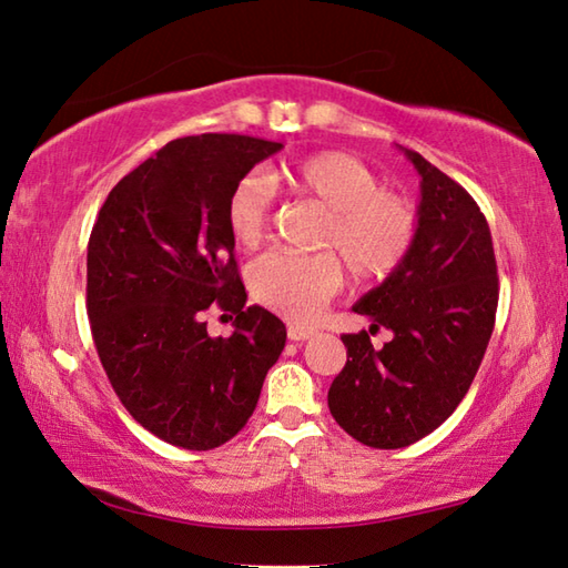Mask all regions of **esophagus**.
<instances>
[{"label":"esophagus","mask_w":568,"mask_h":568,"mask_svg":"<svg viewBox=\"0 0 568 568\" xmlns=\"http://www.w3.org/2000/svg\"><path fill=\"white\" fill-rule=\"evenodd\" d=\"M287 337L295 339V343H301V339L313 337V329L303 325H287Z\"/></svg>","instance_id":"1"}]
</instances>
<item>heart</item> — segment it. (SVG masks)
<instances>
[{"mask_svg": "<svg viewBox=\"0 0 568 568\" xmlns=\"http://www.w3.org/2000/svg\"><path fill=\"white\" fill-rule=\"evenodd\" d=\"M267 179L325 205L320 243L333 248L311 255L267 253L253 263L251 293L277 315L307 323L343 287L344 260L355 281L375 283L395 273L415 245V203L405 193L383 189L379 173L353 153L320 151L271 171ZM271 183L251 173L233 185L225 201V223L243 251L257 248L271 229Z\"/></svg>", "mask_w": 568, "mask_h": 568, "instance_id": "1", "label": "heart"}]
</instances>
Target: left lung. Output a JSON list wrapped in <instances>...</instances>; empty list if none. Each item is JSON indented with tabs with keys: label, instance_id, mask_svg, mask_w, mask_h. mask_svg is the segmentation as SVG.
I'll use <instances>...</instances> for the list:
<instances>
[{
	"label": "left lung",
	"instance_id": "obj_1",
	"mask_svg": "<svg viewBox=\"0 0 568 568\" xmlns=\"http://www.w3.org/2000/svg\"><path fill=\"white\" fill-rule=\"evenodd\" d=\"M419 171L417 239L395 273L353 311L392 329L379 349L367 329L343 335L347 363L327 407L349 437L375 449L415 445L467 395L487 353L499 303L497 257L477 201L447 173L407 151Z\"/></svg>",
	"mask_w": 568,
	"mask_h": 568
}]
</instances>
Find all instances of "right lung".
<instances>
[{
	"label": "right lung",
	"mask_w": 568,
	"mask_h": 568,
	"mask_svg": "<svg viewBox=\"0 0 568 568\" xmlns=\"http://www.w3.org/2000/svg\"><path fill=\"white\" fill-rule=\"evenodd\" d=\"M283 143L201 133L163 146L113 185L91 229L87 313L101 365L129 415L151 435L205 452L251 419L285 325L245 307L225 201ZM209 310L236 315L211 338Z\"/></svg>",
	"instance_id": "right-lung-1"
}]
</instances>
